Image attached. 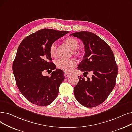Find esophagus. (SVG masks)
Listing matches in <instances>:
<instances>
[{"mask_svg":"<svg viewBox=\"0 0 132 132\" xmlns=\"http://www.w3.org/2000/svg\"><path fill=\"white\" fill-rule=\"evenodd\" d=\"M65 77L66 78H67V77H69L70 76H71V74L70 73H65Z\"/></svg>","mask_w":132,"mask_h":132,"instance_id":"obj_1","label":"esophagus"}]
</instances>
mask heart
<instances>
[{"instance_id": "1", "label": "heart", "mask_w": 132, "mask_h": 132, "mask_svg": "<svg viewBox=\"0 0 132 132\" xmlns=\"http://www.w3.org/2000/svg\"><path fill=\"white\" fill-rule=\"evenodd\" d=\"M64 43L73 50V53L77 56L82 54V51L78 48L79 42L76 38L69 37L66 38ZM49 53L52 57H55L56 54V44L55 43L51 44L49 48ZM77 60L75 59H59L55 62L57 68L66 72H70L77 66Z\"/></svg>"}]
</instances>
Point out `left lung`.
I'll return each instance as SVG.
<instances>
[{"mask_svg":"<svg viewBox=\"0 0 132 132\" xmlns=\"http://www.w3.org/2000/svg\"><path fill=\"white\" fill-rule=\"evenodd\" d=\"M80 39L85 48L83 60L78 70L84 74L93 73L92 78L78 77L79 82L74 88L77 100L82 106L94 107L104 102L115 87L118 65L111 47L94 33L87 31L71 34Z\"/></svg>","mask_w":132,"mask_h":132,"instance_id":"obj_1","label":"left lung"}]
</instances>
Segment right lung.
<instances>
[{
  "instance_id": "right-lung-1",
  "label": "right lung",
  "mask_w": 132,
  "mask_h": 132,
  "mask_svg": "<svg viewBox=\"0 0 132 132\" xmlns=\"http://www.w3.org/2000/svg\"><path fill=\"white\" fill-rule=\"evenodd\" d=\"M44 28L30 34L19 45L12 70L17 87L30 102L39 106L51 104L58 96L64 73L56 69L51 77L43 76L44 70L55 69L49 53L51 44L68 33Z\"/></svg>"
}]
</instances>
